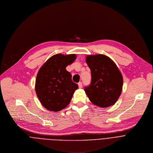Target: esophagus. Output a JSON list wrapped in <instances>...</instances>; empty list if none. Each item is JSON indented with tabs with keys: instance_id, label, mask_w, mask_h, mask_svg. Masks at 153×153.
<instances>
[{
	"instance_id": "obj_1",
	"label": "esophagus",
	"mask_w": 153,
	"mask_h": 153,
	"mask_svg": "<svg viewBox=\"0 0 153 153\" xmlns=\"http://www.w3.org/2000/svg\"><path fill=\"white\" fill-rule=\"evenodd\" d=\"M78 87H79V88H81L82 87V84L81 82H78Z\"/></svg>"
}]
</instances>
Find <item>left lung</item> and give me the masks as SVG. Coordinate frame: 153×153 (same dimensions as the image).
Returning <instances> with one entry per match:
<instances>
[{
  "label": "left lung",
  "instance_id": "obj_1",
  "mask_svg": "<svg viewBox=\"0 0 153 153\" xmlns=\"http://www.w3.org/2000/svg\"><path fill=\"white\" fill-rule=\"evenodd\" d=\"M86 63L91 79L84 90L90 101L101 107L113 105L121 94L123 84L117 67L109 57L102 54L87 56Z\"/></svg>",
  "mask_w": 153,
  "mask_h": 153
}]
</instances>
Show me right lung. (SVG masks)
Listing matches in <instances>:
<instances>
[{"label":"right lung","mask_w":153,"mask_h":153,"mask_svg":"<svg viewBox=\"0 0 153 153\" xmlns=\"http://www.w3.org/2000/svg\"><path fill=\"white\" fill-rule=\"evenodd\" d=\"M75 54H56L51 56L39 70L36 81V91L42 104L48 110L58 111L69 104L78 88L66 68L72 64Z\"/></svg>","instance_id":"1"}]
</instances>
